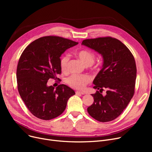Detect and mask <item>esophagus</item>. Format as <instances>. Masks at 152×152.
Masks as SVG:
<instances>
[{
	"instance_id": "esophagus-1",
	"label": "esophagus",
	"mask_w": 152,
	"mask_h": 152,
	"mask_svg": "<svg viewBox=\"0 0 152 152\" xmlns=\"http://www.w3.org/2000/svg\"><path fill=\"white\" fill-rule=\"evenodd\" d=\"M76 94H77V95H84V93L83 92H81V91H76Z\"/></svg>"
}]
</instances>
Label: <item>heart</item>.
<instances>
[{
	"instance_id": "obj_1",
	"label": "heart",
	"mask_w": 152,
	"mask_h": 152,
	"mask_svg": "<svg viewBox=\"0 0 152 152\" xmlns=\"http://www.w3.org/2000/svg\"><path fill=\"white\" fill-rule=\"evenodd\" d=\"M76 55L86 66H91L95 61V53L89 50L83 49L76 52ZM69 56L68 54L63 55L60 58V65L63 71H66L68 69ZM91 81V77L87 75H73L67 79L68 84L73 88L83 89Z\"/></svg>"
}]
</instances>
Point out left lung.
I'll use <instances>...</instances> for the list:
<instances>
[{
    "label": "left lung",
    "instance_id": "left-lung-1",
    "mask_svg": "<svg viewBox=\"0 0 152 152\" xmlns=\"http://www.w3.org/2000/svg\"><path fill=\"white\" fill-rule=\"evenodd\" d=\"M82 45L97 52L103 58L102 69L93 81L94 103L89 114L100 122L114 120L121 114L134 94L137 68L133 55L123 43L111 37L85 39ZM104 88L106 95L100 93Z\"/></svg>",
    "mask_w": 152,
    "mask_h": 152
}]
</instances>
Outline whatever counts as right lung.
Segmentation results:
<instances>
[{"instance_id": "1", "label": "right lung", "mask_w": 152, "mask_h": 152, "mask_svg": "<svg viewBox=\"0 0 152 152\" xmlns=\"http://www.w3.org/2000/svg\"><path fill=\"white\" fill-rule=\"evenodd\" d=\"M78 42L58 36H45L32 42L24 50L17 69L18 90L34 116L49 120L60 115L75 92L65 84L48 86L49 79L60 80L61 55Z\"/></svg>"}]
</instances>
